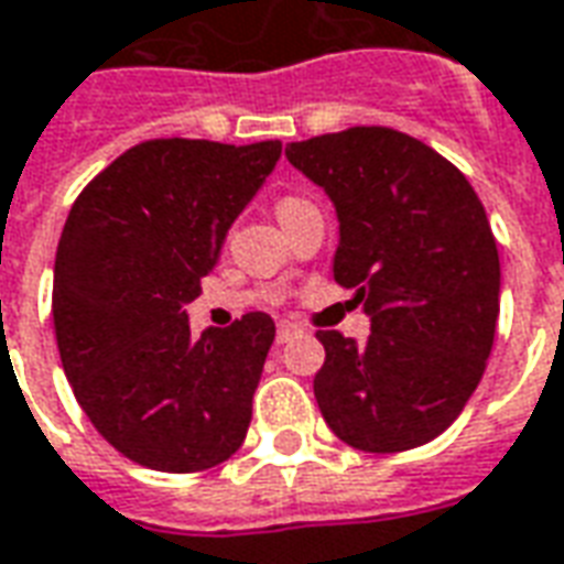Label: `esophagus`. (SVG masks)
<instances>
[{
	"label": "esophagus",
	"mask_w": 564,
	"mask_h": 564,
	"mask_svg": "<svg viewBox=\"0 0 564 564\" xmlns=\"http://www.w3.org/2000/svg\"><path fill=\"white\" fill-rule=\"evenodd\" d=\"M299 333H302V326H295V323H290V321L278 323V341H281V345H286V341H293V338L299 336Z\"/></svg>",
	"instance_id": "obj_1"
}]
</instances>
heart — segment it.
Listing matches in <instances>:
<instances>
[{"instance_id":"b5f03b06","label":"heart","mask_w":564,"mask_h":564,"mask_svg":"<svg viewBox=\"0 0 564 564\" xmlns=\"http://www.w3.org/2000/svg\"><path fill=\"white\" fill-rule=\"evenodd\" d=\"M290 200H299V198H283V200H281V204H290Z\"/></svg>"}]
</instances>
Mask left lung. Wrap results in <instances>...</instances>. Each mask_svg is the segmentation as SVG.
Returning a JSON list of instances; mask_svg holds the SVG:
<instances>
[{"label": "left lung", "instance_id": "1", "mask_svg": "<svg viewBox=\"0 0 564 564\" xmlns=\"http://www.w3.org/2000/svg\"><path fill=\"white\" fill-rule=\"evenodd\" d=\"M333 198V274L372 317L366 345L321 329L314 397L329 431L360 452H405L446 431L495 345L501 262L467 176L393 128H348L286 145Z\"/></svg>", "mask_w": 564, "mask_h": 564}]
</instances>
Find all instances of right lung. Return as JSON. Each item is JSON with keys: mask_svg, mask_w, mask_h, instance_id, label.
Listing matches in <instances>:
<instances>
[{"mask_svg": "<svg viewBox=\"0 0 564 564\" xmlns=\"http://www.w3.org/2000/svg\"><path fill=\"white\" fill-rule=\"evenodd\" d=\"M278 159L281 140H145L66 216L51 293L63 372L133 464L198 474L241 448L274 321L250 311L198 338L186 305Z\"/></svg>", "mask_w": 564, "mask_h": 564, "instance_id": "obj_1", "label": "right lung"}]
</instances>
